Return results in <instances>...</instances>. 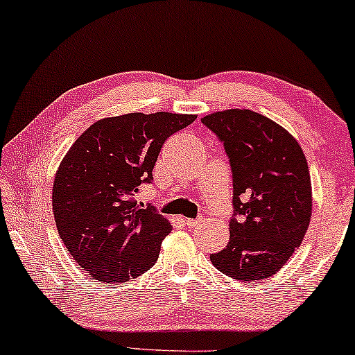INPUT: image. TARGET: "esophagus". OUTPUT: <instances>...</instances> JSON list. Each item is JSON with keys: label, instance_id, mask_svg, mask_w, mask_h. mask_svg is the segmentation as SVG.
I'll list each match as a JSON object with an SVG mask.
<instances>
[{"label": "esophagus", "instance_id": "1", "mask_svg": "<svg viewBox=\"0 0 355 355\" xmlns=\"http://www.w3.org/2000/svg\"><path fill=\"white\" fill-rule=\"evenodd\" d=\"M184 223H185V225H187L189 228H195V227H198L200 220H198V219H184Z\"/></svg>", "mask_w": 355, "mask_h": 355}]
</instances>
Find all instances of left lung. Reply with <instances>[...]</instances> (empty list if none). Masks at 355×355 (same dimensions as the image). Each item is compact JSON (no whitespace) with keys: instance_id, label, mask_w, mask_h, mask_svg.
Listing matches in <instances>:
<instances>
[{"instance_id":"obj_1","label":"left lung","mask_w":355,"mask_h":355,"mask_svg":"<svg viewBox=\"0 0 355 355\" xmlns=\"http://www.w3.org/2000/svg\"><path fill=\"white\" fill-rule=\"evenodd\" d=\"M230 159L233 206L225 249L211 254L223 275L260 281L276 275L302 244L313 212L306 157L297 139L250 109H227L201 119Z\"/></svg>"}]
</instances>
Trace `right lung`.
I'll list each match as a JSON object with an SVG mask.
<instances>
[{
	"mask_svg": "<svg viewBox=\"0 0 355 355\" xmlns=\"http://www.w3.org/2000/svg\"><path fill=\"white\" fill-rule=\"evenodd\" d=\"M192 114L132 112L90 125L60 163L52 189L57 230L71 257L94 279L119 284L155 263L173 230L135 195L152 182L166 138L192 123Z\"/></svg>",
	"mask_w": 355,
	"mask_h": 355,
	"instance_id": "obj_1",
	"label": "right lung"
}]
</instances>
